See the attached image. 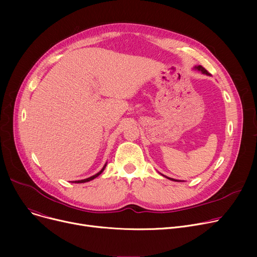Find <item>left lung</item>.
<instances>
[{
	"mask_svg": "<svg viewBox=\"0 0 257 257\" xmlns=\"http://www.w3.org/2000/svg\"><path fill=\"white\" fill-rule=\"evenodd\" d=\"M194 70H196V71H199V72H201L202 74H205V75H208V76H210V74L204 69L203 66L202 65H197V66H195L194 67ZM165 177H167V176H165ZM168 179H170V180H173V181H180V180H175V179H173V178H170V177H167Z\"/></svg>",
	"mask_w": 257,
	"mask_h": 257,
	"instance_id": "obj_1",
	"label": "left lung"
}]
</instances>
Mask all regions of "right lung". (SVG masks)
Masks as SVG:
<instances>
[{
  "instance_id": "add662e5",
  "label": "right lung",
  "mask_w": 257,
  "mask_h": 257,
  "mask_svg": "<svg viewBox=\"0 0 257 257\" xmlns=\"http://www.w3.org/2000/svg\"><path fill=\"white\" fill-rule=\"evenodd\" d=\"M106 168V164H105V166L103 167V169L99 172V173H97L96 175H93V176H91V177H89V178H86V179H83V180H78V181H73L74 183H83V182H88V181H90V180H92V179H94V178H97L99 175L104 171V169Z\"/></svg>"
}]
</instances>
